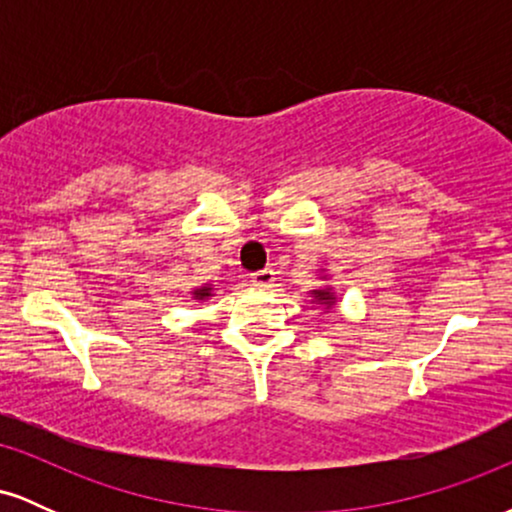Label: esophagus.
Instances as JSON below:
<instances>
[{
	"label": "esophagus",
	"instance_id": "1",
	"mask_svg": "<svg viewBox=\"0 0 512 512\" xmlns=\"http://www.w3.org/2000/svg\"><path fill=\"white\" fill-rule=\"evenodd\" d=\"M250 281L255 286H260V289H267V286H272L274 281V269H260V272L250 274Z\"/></svg>",
	"mask_w": 512,
	"mask_h": 512
}]
</instances>
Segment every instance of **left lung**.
<instances>
[{
  "mask_svg": "<svg viewBox=\"0 0 512 512\" xmlns=\"http://www.w3.org/2000/svg\"><path fill=\"white\" fill-rule=\"evenodd\" d=\"M313 296H315V301H322V303L327 305V308H330V305L334 303L330 289H325V291H313Z\"/></svg>",
  "mask_w": 512,
  "mask_h": 512,
  "instance_id": "8db88e82",
  "label": "left lung"
}]
</instances>
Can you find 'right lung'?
Listing matches in <instances>:
<instances>
[{
    "instance_id": "add662e5",
    "label": "right lung",
    "mask_w": 512,
    "mask_h": 512,
    "mask_svg": "<svg viewBox=\"0 0 512 512\" xmlns=\"http://www.w3.org/2000/svg\"><path fill=\"white\" fill-rule=\"evenodd\" d=\"M211 289H209V286H202V289H197L195 291V298H199V301H202V298H207V296H211V293H209Z\"/></svg>"
}]
</instances>
